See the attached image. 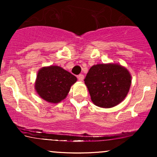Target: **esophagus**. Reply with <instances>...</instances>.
Listing matches in <instances>:
<instances>
[{
    "label": "esophagus",
    "instance_id": "esophagus-1",
    "mask_svg": "<svg viewBox=\"0 0 157 157\" xmlns=\"http://www.w3.org/2000/svg\"><path fill=\"white\" fill-rule=\"evenodd\" d=\"M77 78H78L79 81H82L84 79V75H82V74H81V75H79L78 76H77Z\"/></svg>",
    "mask_w": 157,
    "mask_h": 157
}]
</instances>
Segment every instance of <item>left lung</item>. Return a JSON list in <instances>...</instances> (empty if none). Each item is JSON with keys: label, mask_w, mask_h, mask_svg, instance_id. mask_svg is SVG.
Returning <instances> with one entry per match:
<instances>
[{"label": "left lung", "mask_w": 157, "mask_h": 157, "mask_svg": "<svg viewBox=\"0 0 157 157\" xmlns=\"http://www.w3.org/2000/svg\"><path fill=\"white\" fill-rule=\"evenodd\" d=\"M84 81L95 105L111 108L125 99L130 89L131 77L120 65L97 64L90 68Z\"/></svg>", "instance_id": "8db88e82"}]
</instances>
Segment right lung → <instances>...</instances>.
<instances>
[{
  "mask_svg": "<svg viewBox=\"0 0 157 157\" xmlns=\"http://www.w3.org/2000/svg\"><path fill=\"white\" fill-rule=\"evenodd\" d=\"M77 77L57 66L44 67L38 71L35 82L37 92L46 101L57 103L67 96Z\"/></svg>",
  "mask_w": 157,
  "mask_h": 157,
  "instance_id": "1",
  "label": "right lung"
}]
</instances>
